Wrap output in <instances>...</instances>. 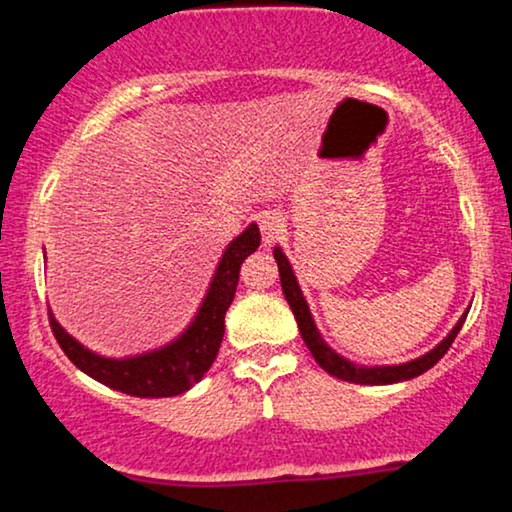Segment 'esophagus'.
<instances>
[{
  "label": "esophagus",
  "mask_w": 512,
  "mask_h": 512,
  "mask_svg": "<svg viewBox=\"0 0 512 512\" xmlns=\"http://www.w3.org/2000/svg\"><path fill=\"white\" fill-rule=\"evenodd\" d=\"M257 221H260L264 245L276 243L281 233H284V216L276 214V211H262V214L257 216Z\"/></svg>",
  "instance_id": "esophagus-1"
}]
</instances>
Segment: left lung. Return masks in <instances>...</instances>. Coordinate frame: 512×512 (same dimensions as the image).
Wrapping results in <instances>:
<instances>
[{"label":"left lung","mask_w":512,"mask_h":512,"mask_svg":"<svg viewBox=\"0 0 512 512\" xmlns=\"http://www.w3.org/2000/svg\"><path fill=\"white\" fill-rule=\"evenodd\" d=\"M274 260H276V264H279L281 291H284L286 301H289V305H291L293 317H296L298 330H301L305 346L310 349V354H313L317 366H320L322 370H327V373L334 375V378L346 380V383L390 385V383H402V380H411V378H416V375L426 373L428 368L436 366L440 358L445 356V351H448L452 342H455L457 332L462 330L464 317H467V313H464L460 320H457V325L452 327L448 337H445L438 346H433V349L421 358H414V361H409V363H399V366H373V368L356 366V363L346 361L344 356H339L337 351H332L330 346L325 344V339L320 337V332H317V327L313 322V315H310L308 303H305V298L301 293V286H298L291 264H289V260H286V255L281 252V248H274Z\"/></svg>","instance_id":"1"}]
</instances>
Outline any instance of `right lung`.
Returning a JSON list of instances; mask_svg holds the SVG:
<instances>
[{
    "mask_svg": "<svg viewBox=\"0 0 512 512\" xmlns=\"http://www.w3.org/2000/svg\"><path fill=\"white\" fill-rule=\"evenodd\" d=\"M260 248V228L250 223L223 252L207 296L199 305L195 320L175 342L149 354L129 358H105L81 346L72 334L62 330L50 313V327L57 344L76 368L98 383L132 397H175L190 390L211 368L223 339V317L236 296L240 264Z\"/></svg>",
    "mask_w": 512,
    "mask_h": 512,
    "instance_id": "1",
    "label": "right lung"
}]
</instances>
